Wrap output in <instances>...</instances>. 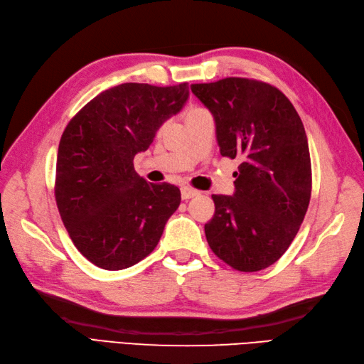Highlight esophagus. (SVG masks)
Masks as SVG:
<instances>
[{"instance_id": "obj_1", "label": "esophagus", "mask_w": 364, "mask_h": 364, "mask_svg": "<svg viewBox=\"0 0 364 364\" xmlns=\"http://www.w3.org/2000/svg\"><path fill=\"white\" fill-rule=\"evenodd\" d=\"M196 196H198V191L197 189L189 188V186H183L181 188V197H183V200H189V198L196 197Z\"/></svg>"}]
</instances>
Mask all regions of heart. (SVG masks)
I'll list each match as a JSON object with an SVG mask.
<instances>
[{
    "mask_svg": "<svg viewBox=\"0 0 364 364\" xmlns=\"http://www.w3.org/2000/svg\"><path fill=\"white\" fill-rule=\"evenodd\" d=\"M200 111H203L202 107H191V109L186 112V117H189V115H192V114H196V112H200Z\"/></svg>",
    "mask_w": 364,
    "mask_h": 364,
    "instance_id": "1",
    "label": "heart"
}]
</instances>
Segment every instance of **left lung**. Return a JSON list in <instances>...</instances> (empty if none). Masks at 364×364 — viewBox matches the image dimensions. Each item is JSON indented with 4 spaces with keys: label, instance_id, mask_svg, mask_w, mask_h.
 I'll list each match as a JSON object with an SVG mask.
<instances>
[{
    "label": "left lung",
    "instance_id": "left-lung-1",
    "mask_svg": "<svg viewBox=\"0 0 364 364\" xmlns=\"http://www.w3.org/2000/svg\"><path fill=\"white\" fill-rule=\"evenodd\" d=\"M191 90L214 115L222 156L242 159L235 196H213L206 241L239 272L266 269L288 250L310 205L304 123L283 92L264 81L230 76Z\"/></svg>",
    "mask_w": 364,
    "mask_h": 364
}]
</instances>
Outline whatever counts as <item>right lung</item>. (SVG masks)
Segmentation results:
<instances>
[{
	"instance_id": "obj_1",
	"label": "right lung",
	"mask_w": 364,
	"mask_h": 364,
	"mask_svg": "<svg viewBox=\"0 0 364 364\" xmlns=\"http://www.w3.org/2000/svg\"><path fill=\"white\" fill-rule=\"evenodd\" d=\"M188 97V82H125L92 98L68 122L59 142L54 197L68 236L92 264L127 269L158 245L181 192L173 184L145 181L133 161Z\"/></svg>"
}]
</instances>
